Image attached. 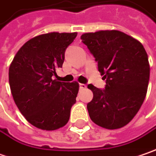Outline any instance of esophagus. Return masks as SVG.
Returning <instances> with one entry per match:
<instances>
[{"instance_id": "1", "label": "esophagus", "mask_w": 156, "mask_h": 156, "mask_svg": "<svg viewBox=\"0 0 156 156\" xmlns=\"http://www.w3.org/2000/svg\"><path fill=\"white\" fill-rule=\"evenodd\" d=\"M86 88V85L85 84H79V89L80 90H82V89H85Z\"/></svg>"}]
</instances>
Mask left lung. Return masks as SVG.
<instances>
[{
	"label": "left lung",
	"mask_w": 156,
	"mask_h": 156,
	"mask_svg": "<svg viewBox=\"0 0 156 156\" xmlns=\"http://www.w3.org/2000/svg\"><path fill=\"white\" fill-rule=\"evenodd\" d=\"M81 39L106 83L103 90L91 84L87 86L93 93L87 104L89 116L106 129L123 127L136 115L147 94L150 67L145 49L119 30L85 33Z\"/></svg>",
	"instance_id": "1"
}]
</instances>
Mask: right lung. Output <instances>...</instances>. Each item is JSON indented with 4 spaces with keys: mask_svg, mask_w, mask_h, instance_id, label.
<instances>
[{
    "mask_svg": "<svg viewBox=\"0 0 156 156\" xmlns=\"http://www.w3.org/2000/svg\"><path fill=\"white\" fill-rule=\"evenodd\" d=\"M78 35L51 32L21 47L9 71L11 93L21 113L34 126L56 130L67 124L79 85L52 79L62 68L65 52Z\"/></svg>",
    "mask_w": 156,
    "mask_h": 156,
    "instance_id": "add662e5",
    "label": "right lung"
}]
</instances>
